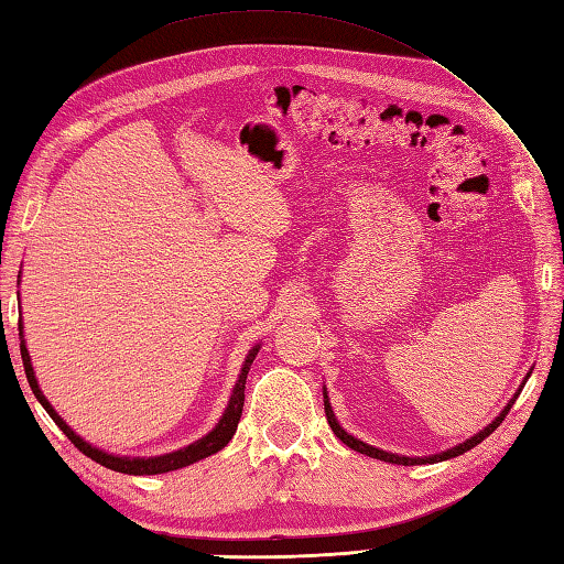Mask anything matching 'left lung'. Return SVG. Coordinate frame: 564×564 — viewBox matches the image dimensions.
<instances>
[{
	"label": "left lung",
	"mask_w": 564,
	"mask_h": 564,
	"mask_svg": "<svg viewBox=\"0 0 564 564\" xmlns=\"http://www.w3.org/2000/svg\"><path fill=\"white\" fill-rule=\"evenodd\" d=\"M528 377H531V371H528ZM528 377H525V381H528ZM523 389V386H521ZM521 389L516 391V395L513 399L506 403V408L503 411L494 417V421L484 427V430H479L477 435H471L469 440H465V443H459V445H455V447H449V449H445V452H440V455H430V457H403V455H393V452H386V449H379V447H373V445H367V443H361V440H357L355 435H349L345 427H341L339 423H337V417H335V411H333V405H329V399H327V391L323 393L325 395V415H327V423H329V427H333V433L341 440V443H345L347 447H351V449H357V452H361V455H367V457H373V459H381V462H391V465H403V467H413V465H435V462H445V459H452V457H459V455H465L467 449H471V447H477L481 440H487L496 427L501 425V421L506 417V413L511 411V405L516 403V399H518V393H521Z\"/></svg>",
	"instance_id": "obj_1"
}]
</instances>
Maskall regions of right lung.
<instances>
[{"mask_svg": "<svg viewBox=\"0 0 564 564\" xmlns=\"http://www.w3.org/2000/svg\"><path fill=\"white\" fill-rule=\"evenodd\" d=\"M19 339H21V361H24V371H26V379H29L31 391L39 399V403L46 408V413L53 417V423L63 430L65 437H68L70 443L83 452V455L95 459L97 465H102L107 469H115V471H121V474H134V477H143V474H165V471H173V469H183L187 465H193V462H200V459H205L209 455H215V452L223 449L229 443V440L235 437L237 425H239V417H241V408H245L247 373H249V367L253 364V359H257L259 349H261V345L249 349L245 364H241V373H239V379L235 383V391H231V395H229V403L225 408V413H223V417H219V423L213 430H209L205 437H200V440H197V443L187 445L183 449L169 452V455H159V457H119V455H109V452L99 449V447H93L90 443H85V440L80 435H75L73 427L65 423L58 413L53 411V405L48 403L46 395H43L41 389H39L36 377H33L31 357H29V349H26V341H24V327H21V323H19Z\"/></svg>", "mask_w": 564, "mask_h": 564, "instance_id": "right-lung-1", "label": "right lung"}]
</instances>
